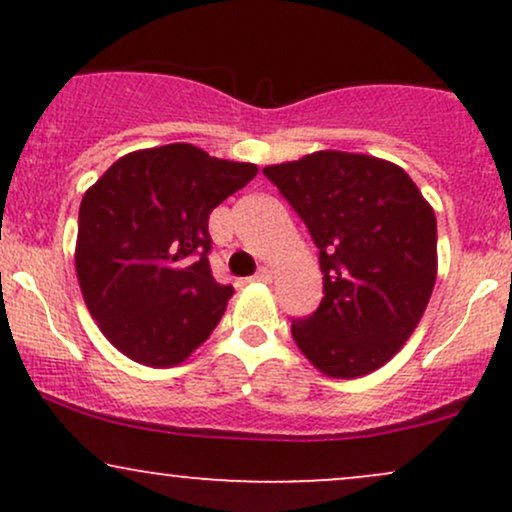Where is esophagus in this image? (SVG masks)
Masks as SVG:
<instances>
[{
  "label": "esophagus",
  "instance_id": "34e87169",
  "mask_svg": "<svg viewBox=\"0 0 512 512\" xmlns=\"http://www.w3.org/2000/svg\"><path fill=\"white\" fill-rule=\"evenodd\" d=\"M255 279H257V281H264V284H267V281L274 279V272H272V269H269V267H260V269H257Z\"/></svg>",
  "mask_w": 512,
  "mask_h": 512
}]
</instances>
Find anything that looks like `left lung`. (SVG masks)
<instances>
[{
	"instance_id": "1",
	"label": "left lung",
	"mask_w": 512,
	"mask_h": 512,
	"mask_svg": "<svg viewBox=\"0 0 512 512\" xmlns=\"http://www.w3.org/2000/svg\"><path fill=\"white\" fill-rule=\"evenodd\" d=\"M262 173L320 250L325 298L293 320V342L330 378L385 366L416 330L436 284L433 207L402 168L368 154L315 151Z\"/></svg>"
}]
</instances>
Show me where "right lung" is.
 I'll list each match as a JSON object with an SVG mask.
<instances>
[{
	"label": "right lung",
	"instance_id": "obj_1",
	"mask_svg": "<svg viewBox=\"0 0 512 512\" xmlns=\"http://www.w3.org/2000/svg\"><path fill=\"white\" fill-rule=\"evenodd\" d=\"M257 175L192 144L117 158L79 209L76 276L88 313L132 361L170 368L219 325L233 286L209 267V214Z\"/></svg>",
	"mask_w": 512,
	"mask_h": 512
}]
</instances>
